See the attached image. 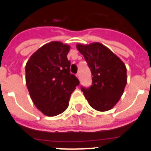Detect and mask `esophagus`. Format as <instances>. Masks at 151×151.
<instances>
[{
    "label": "esophagus",
    "instance_id": "1",
    "mask_svg": "<svg viewBox=\"0 0 151 151\" xmlns=\"http://www.w3.org/2000/svg\"><path fill=\"white\" fill-rule=\"evenodd\" d=\"M76 76H77V78H80V75H79V73H77V74H76Z\"/></svg>",
    "mask_w": 151,
    "mask_h": 151
}]
</instances>
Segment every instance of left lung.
Here are the masks:
<instances>
[{
	"instance_id": "1",
	"label": "left lung",
	"mask_w": 151,
	"mask_h": 151,
	"mask_svg": "<svg viewBox=\"0 0 151 151\" xmlns=\"http://www.w3.org/2000/svg\"><path fill=\"white\" fill-rule=\"evenodd\" d=\"M76 47L91 72V85L88 88L81 87L85 98L94 110H110L119 101L127 83L125 64L110 49L98 42L88 45L78 44Z\"/></svg>"
}]
</instances>
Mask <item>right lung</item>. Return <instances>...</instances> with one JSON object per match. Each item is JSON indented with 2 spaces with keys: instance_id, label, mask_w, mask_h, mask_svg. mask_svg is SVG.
<instances>
[{
  "instance_id": "right-lung-1",
  "label": "right lung",
  "mask_w": 151,
  "mask_h": 151,
  "mask_svg": "<svg viewBox=\"0 0 151 151\" xmlns=\"http://www.w3.org/2000/svg\"><path fill=\"white\" fill-rule=\"evenodd\" d=\"M69 49V45L52 41L35 52L26 65V82L31 98L47 116L65 111L71 94L79 85L78 78L70 73Z\"/></svg>"
}]
</instances>
